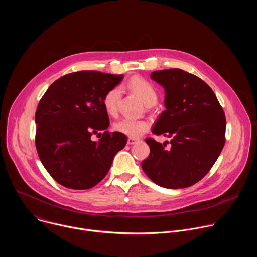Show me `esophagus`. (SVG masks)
I'll use <instances>...</instances> for the list:
<instances>
[{
  "instance_id": "esophagus-1",
  "label": "esophagus",
  "mask_w": 257,
  "mask_h": 257,
  "mask_svg": "<svg viewBox=\"0 0 257 257\" xmlns=\"http://www.w3.org/2000/svg\"><path fill=\"white\" fill-rule=\"evenodd\" d=\"M136 141H137V139H136V138L129 137V138H128V140H127V143H128L129 145H132V144H134Z\"/></svg>"
}]
</instances>
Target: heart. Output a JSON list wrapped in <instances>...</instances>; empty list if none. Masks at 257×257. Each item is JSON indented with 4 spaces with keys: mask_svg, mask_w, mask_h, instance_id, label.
I'll list each match as a JSON object with an SVG mask.
<instances>
[{
    "mask_svg": "<svg viewBox=\"0 0 257 257\" xmlns=\"http://www.w3.org/2000/svg\"><path fill=\"white\" fill-rule=\"evenodd\" d=\"M128 87L135 92L145 105L157 102L158 94L151 82L141 77H134L128 82ZM121 97V89L114 87L106 91L102 98V104L105 112L108 115H115L118 109L119 100ZM150 124L142 120H135L131 118H123L115 123L114 128L116 131L125 134L129 137L136 138L148 131Z\"/></svg>",
    "mask_w": 257,
    "mask_h": 257,
    "instance_id": "1",
    "label": "heart"
}]
</instances>
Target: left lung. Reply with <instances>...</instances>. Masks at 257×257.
<instances>
[{
	"label": "left lung",
	"instance_id": "obj_1",
	"mask_svg": "<svg viewBox=\"0 0 257 257\" xmlns=\"http://www.w3.org/2000/svg\"><path fill=\"white\" fill-rule=\"evenodd\" d=\"M151 78L164 87L166 107L153 133L172 139L170 149L153 138L145 140L151 154L142 170L164 188L192 186L208 173L224 148L225 113L212 89L188 72L160 70Z\"/></svg>",
	"mask_w": 257,
	"mask_h": 257
}]
</instances>
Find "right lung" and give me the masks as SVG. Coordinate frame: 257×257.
I'll return each mask as SVG.
<instances>
[{"label": "right lung", "mask_w": 257, "mask_h": 257, "mask_svg": "<svg viewBox=\"0 0 257 257\" xmlns=\"http://www.w3.org/2000/svg\"><path fill=\"white\" fill-rule=\"evenodd\" d=\"M123 78L79 71L59 78L42 97L35 113L36 151L49 174L64 187L95 186L125 148V134L105 131L109 120L102 104L106 91ZM100 131H105L102 138L91 141V135Z\"/></svg>", "instance_id": "add662e5"}]
</instances>
